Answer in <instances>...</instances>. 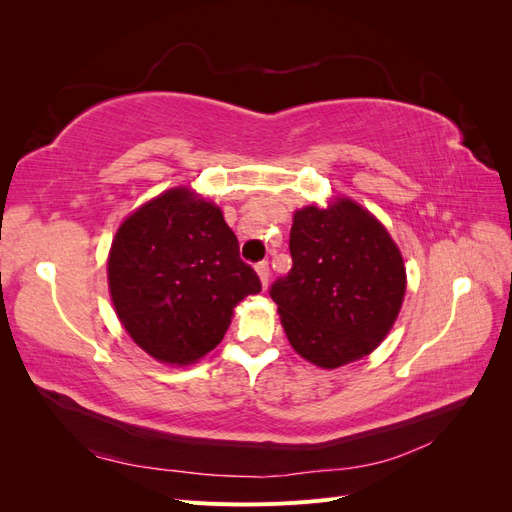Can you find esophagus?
Segmentation results:
<instances>
[{
	"label": "esophagus",
	"mask_w": 512,
	"mask_h": 512,
	"mask_svg": "<svg viewBox=\"0 0 512 512\" xmlns=\"http://www.w3.org/2000/svg\"><path fill=\"white\" fill-rule=\"evenodd\" d=\"M256 273L260 277L262 288H267L269 286V265H267V262H260V265H256Z\"/></svg>",
	"instance_id": "esophagus-1"
}]
</instances>
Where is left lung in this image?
Instances as JSON below:
<instances>
[{
    "mask_svg": "<svg viewBox=\"0 0 512 512\" xmlns=\"http://www.w3.org/2000/svg\"><path fill=\"white\" fill-rule=\"evenodd\" d=\"M292 269L271 286L299 356L337 369L374 352L406 297L404 256L374 213L348 196L292 215Z\"/></svg>",
    "mask_w": 512,
    "mask_h": 512,
    "instance_id": "left-lung-1",
    "label": "left lung"
}]
</instances>
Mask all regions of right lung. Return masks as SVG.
Returning a JSON list of instances; mask_svg holds the SVG:
<instances>
[{
	"mask_svg": "<svg viewBox=\"0 0 512 512\" xmlns=\"http://www.w3.org/2000/svg\"><path fill=\"white\" fill-rule=\"evenodd\" d=\"M106 277L132 342L175 367L209 354L224 339L235 307L260 292L222 209L188 185L153 196L119 224Z\"/></svg>",
	"mask_w": 512,
	"mask_h": 512,
	"instance_id": "1",
	"label": "right lung"
}]
</instances>
